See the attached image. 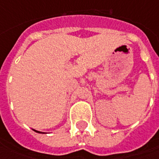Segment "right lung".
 <instances>
[{
    "label": "right lung",
    "mask_w": 159,
    "mask_h": 159,
    "mask_svg": "<svg viewBox=\"0 0 159 159\" xmlns=\"http://www.w3.org/2000/svg\"><path fill=\"white\" fill-rule=\"evenodd\" d=\"M34 131H36V130H34ZM36 132H38V133H40V132H39V131H36Z\"/></svg>",
    "instance_id": "add662e5"
}]
</instances>
